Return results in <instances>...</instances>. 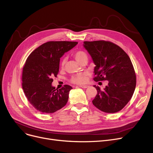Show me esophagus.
I'll return each mask as SVG.
<instances>
[{
  "instance_id": "obj_1",
  "label": "esophagus",
  "mask_w": 153,
  "mask_h": 153,
  "mask_svg": "<svg viewBox=\"0 0 153 153\" xmlns=\"http://www.w3.org/2000/svg\"><path fill=\"white\" fill-rule=\"evenodd\" d=\"M79 86L80 88H84V89L87 88H88V87H89V86H88V85H80V86Z\"/></svg>"
}]
</instances>
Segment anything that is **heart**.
Segmentation results:
<instances>
[{
	"mask_svg": "<svg viewBox=\"0 0 153 153\" xmlns=\"http://www.w3.org/2000/svg\"><path fill=\"white\" fill-rule=\"evenodd\" d=\"M75 59L77 62H81L83 61L84 59H88L87 54L83 52V51H77L74 54ZM65 60L64 59L61 62V65L64 66L65 64ZM87 76L88 74L86 72H82V73H79L77 74H75L72 76L71 79V81L73 83L75 84H83L87 80Z\"/></svg>",
	"mask_w": 153,
	"mask_h": 153,
	"instance_id": "heart-1",
	"label": "heart"
}]
</instances>
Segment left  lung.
I'll return each mask as SVG.
<instances>
[{"mask_svg": "<svg viewBox=\"0 0 153 153\" xmlns=\"http://www.w3.org/2000/svg\"><path fill=\"white\" fill-rule=\"evenodd\" d=\"M83 46L96 65L94 81H108L103 90L93 86L97 94L93 104L105 113L121 110L131 99L136 86V77L128 55L110 42H84Z\"/></svg>", "mask_w": 153, "mask_h": 153, "instance_id": "1", "label": "left lung"}]
</instances>
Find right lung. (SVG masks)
Instances as JSON below:
<instances>
[{
	"label": "right lung",
	"mask_w": 153,
	"mask_h": 153,
	"mask_svg": "<svg viewBox=\"0 0 153 153\" xmlns=\"http://www.w3.org/2000/svg\"><path fill=\"white\" fill-rule=\"evenodd\" d=\"M76 42H48L36 48L28 56L22 71V89L30 103L44 114H52L67 103L72 88L60 89L52 86L53 77L59 71L60 58L74 47Z\"/></svg>",
	"instance_id": "1"
}]
</instances>
